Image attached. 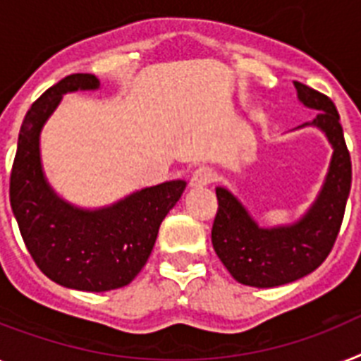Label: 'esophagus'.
I'll return each mask as SVG.
<instances>
[{
  "instance_id": "34e87169",
  "label": "esophagus",
  "mask_w": 361,
  "mask_h": 361,
  "mask_svg": "<svg viewBox=\"0 0 361 361\" xmlns=\"http://www.w3.org/2000/svg\"><path fill=\"white\" fill-rule=\"evenodd\" d=\"M214 178H216V174H214L213 169H209V166H200V169H196V171L192 172V176H190V187H192V189L207 187L213 183Z\"/></svg>"
}]
</instances>
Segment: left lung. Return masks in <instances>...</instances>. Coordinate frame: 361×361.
I'll return each mask as SVG.
<instances>
[{
  "label": "left lung",
  "mask_w": 361,
  "mask_h": 361,
  "mask_svg": "<svg viewBox=\"0 0 361 361\" xmlns=\"http://www.w3.org/2000/svg\"><path fill=\"white\" fill-rule=\"evenodd\" d=\"M299 101L319 110L314 126L334 147L325 187L307 216L290 227L260 229L229 190L218 187V211L211 240L218 259L238 283L274 288L293 283L323 264L334 247L350 192L353 163L334 102L301 82H293Z\"/></svg>",
  "instance_id": "obj_1"
}]
</instances>
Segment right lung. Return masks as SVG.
<instances>
[{
  "mask_svg": "<svg viewBox=\"0 0 361 361\" xmlns=\"http://www.w3.org/2000/svg\"><path fill=\"white\" fill-rule=\"evenodd\" d=\"M99 78L75 73L32 102L21 123L11 172V205L21 238L51 281L82 292L121 288L152 253L163 218L181 198L185 181H166L99 211L75 209L44 178L38 137L63 93L97 90Z\"/></svg>",
  "mask_w": 361,
  "mask_h": 361,
  "instance_id": "obj_1",
  "label": "right lung"
}]
</instances>
